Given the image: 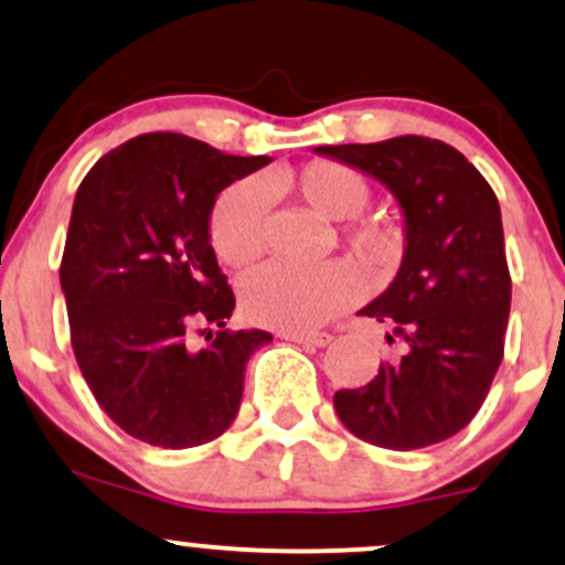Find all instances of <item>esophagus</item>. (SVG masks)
Masks as SVG:
<instances>
[{"instance_id":"esophagus-1","label":"esophagus","mask_w":565,"mask_h":565,"mask_svg":"<svg viewBox=\"0 0 565 565\" xmlns=\"http://www.w3.org/2000/svg\"><path fill=\"white\" fill-rule=\"evenodd\" d=\"M281 337L289 342H297V345H313V348H327L329 342H332V334L327 332H287Z\"/></svg>"}]
</instances>
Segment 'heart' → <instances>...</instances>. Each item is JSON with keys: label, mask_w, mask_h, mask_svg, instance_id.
<instances>
[{"label": "heart", "mask_w": 565, "mask_h": 565, "mask_svg": "<svg viewBox=\"0 0 565 565\" xmlns=\"http://www.w3.org/2000/svg\"><path fill=\"white\" fill-rule=\"evenodd\" d=\"M265 188L287 196L329 223L359 217L369 204V185L359 172L332 159L274 172ZM345 246L366 276H387L404 255V231L391 220L348 225ZM210 242L231 268L255 263L265 249V201L257 185L238 183L217 199L210 217ZM353 297V276L342 265L313 270L265 265L242 287V308L252 321L281 332H308L332 319Z\"/></svg>", "instance_id": "b5f03b06"}]
</instances>
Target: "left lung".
Wrapping results in <instances>:
<instances>
[{
    "instance_id": "1",
    "label": "left lung",
    "mask_w": 565,
    "mask_h": 565,
    "mask_svg": "<svg viewBox=\"0 0 565 565\" xmlns=\"http://www.w3.org/2000/svg\"><path fill=\"white\" fill-rule=\"evenodd\" d=\"M313 151L380 180L404 215L398 274L361 308L398 353L364 387L334 393L337 417L393 451L457 436L504 353L512 284L494 191L457 148L419 135Z\"/></svg>"
}]
</instances>
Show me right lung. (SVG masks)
Returning a JSON list of instances; mask_svg holds the SVG:
<instances>
[{
	"label": "right lung",
	"mask_w": 565,
	"mask_h": 565,
	"mask_svg": "<svg viewBox=\"0 0 565 565\" xmlns=\"http://www.w3.org/2000/svg\"><path fill=\"white\" fill-rule=\"evenodd\" d=\"M268 161L148 132L106 153L76 191L61 263L71 345L95 401L132 438L191 449L236 419L246 361L274 337L225 329L236 297L210 217L223 188ZM193 333L211 345L193 347Z\"/></svg>",
	"instance_id": "obj_1"
}]
</instances>
